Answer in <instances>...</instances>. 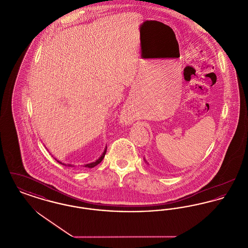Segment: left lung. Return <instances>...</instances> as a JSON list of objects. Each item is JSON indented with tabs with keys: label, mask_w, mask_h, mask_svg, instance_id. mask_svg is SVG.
I'll list each match as a JSON object with an SVG mask.
<instances>
[{
	"label": "left lung",
	"mask_w": 248,
	"mask_h": 248,
	"mask_svg": "<svg viewBox=\"0 0 248 248\" xmlns=\"http://www.w3.org/2000/svg\"><path fill=\"white\" fill-rule=\"evenodd\" d=\"M144 161H145V162H146V160H145V159H144ZM146 163H147V162H146Z\"/></svg>",
	"instance_id": "8db88e82"
}]
</instances>
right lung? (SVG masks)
<instances>
[{"label":"right lung","mask_w":248,"mask_h":248,"mask_svg":"<svg viewBox=\"0 0 248 248\" xmlns=\"http://www.w3.org/2000/svg\"><path fill=\"white\" fill-rule=\"evenodd\" d=\"M106 152H107V147H106V149H105V150H104V152H103V154H101V156H100V157H99V158H98V159H97V160H96V161H94V162H93V163H90V164H87V165H84V167H88V168H93V167H94V166H95V165H98V164H99V163H101V161H102V160H103V158H104V156H105V154H106ZM57 162H58V163H59V164H60V165H65V164H63V163H61V162H59V161H58V160H57ZM68 166H71V167H72V166H74V165H68Z\"/></svg>","instance_id":"obj_1"}]
</instances>
